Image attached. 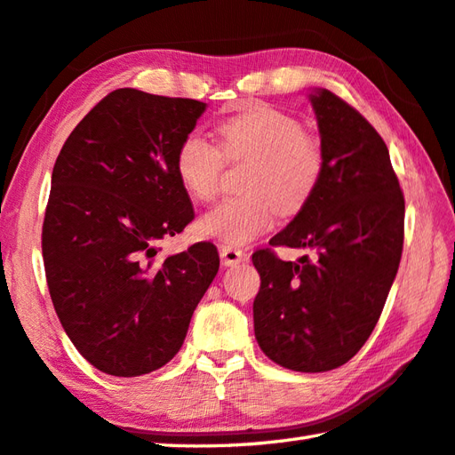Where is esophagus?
I'll return each mask as SVG.
<instances>
[{
    "mask_svg": "<svg viewBox=\"0 0 455 455\" xmlns=\"http://www.w3.org/2000/svg\"><path fill=\"white\" fill-rule=\"evenodd\" d=\"M220 260L225 266H235L238 262L244 260V252L240 251L236 246H228V244H222L220 246Z\"/></svg>",
    "mask_w": 455,
    "mask_h": 455,
    "instance_id": "1",
    "label": "esophagus"
}]
</instances>
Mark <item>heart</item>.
<instances>
[{
	"instance_id": "obj_1",
	"label": "heart",
	"mask_w": 455,
	"mask_h": 455,
	"mask_svg": "<svg viewBox=\"0 0 455 455\" xmlns=\"http://www.w3.org/2000/svg\"><path fill=\"white\" fill-rule=\"evenodd\" d=\"M220 148L201 132H191L175 151V173L193 199L215 197L225 159L252 157L244 189L219 201L199 219V233L228 246H243L268 230L278 207H304L322 181L325 157L317 141L290 114L256 106L230 116L219 126Z\"/></svg>"
}]
</instances>
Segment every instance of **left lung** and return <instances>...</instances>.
Returning <instances> with one entry per match:
<instances>
[{
	"label": "left lung",
	"instance_id": "left-lung-1",
	"mask_svg": "<svg viewBox=\"0 0 455 455\" xmlns=\"http://www.w3.org/2000/svg\"><path fill=\"white\" fill-rule=\"evenodd\" d=\"M325 167L317 189L272 246L311 248L299 262L272 248L260 274L254 335L268 359L299 372L341 367L369 339L398 272L404 195L379 132L333 92L311 94Z\"/></svg>",
	"mask_w": 455,
	"mask_h": 455
}]
</instances>
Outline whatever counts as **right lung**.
I'll list each match as a JSON object with an SVG mask.
<instances>
[{
  "label": "right lung",
  "instance_id": "obj_1",
  "mask_svg": "<svg viewBox=\"0 0 455 455\" xmlns=\"http://www.w3.org/2000/svg\"><path fill=\"white\" fill-rule=\"evenodd\" d=\"M204 104L118 88L70 132L52 167L43 262L68 339L98 371L140 377L181 349L219 272L212 243L156 258L195 217L175 151Z\"/></svg>",
  "mask_w": 455,
  "mask_h": 455
}]
</instances>
